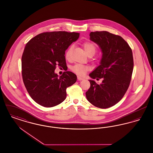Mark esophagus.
<instances>
[{
  "instance_id": "1",
  "label": "esophagus",
  "mask_w": 153,
  "mask_h": 153,
  "mask_svg": "<svg viewBox=\"0 0 153 153\" xmlns=\"http://www.w3.org/2000/svg\"><path fill=\"white\" fill-rule=\"evenodd\" d=\"M77 79L78 80H79V81H81V80H84V79L83 78H82V77H81L80 76H77Z\"/></svg>"
}]
</instances>
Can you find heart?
<instances>
[{
  "instance_id": "obj_1",
  "label": "heart",
  "mask_w": 153,
  "mask_h": 153,
  "mask_svg": "<svg viewBox=\"0 0 153 153\" xmlns=\"http://www.w3.org/2000/svg\"><path fill=\"white\" fill-rule=\"evenodd\" d=\"M82 46L87 54L88 56H94L96 52L97 48L95 44L89 41L84 42L82 44ZM73 46H70L65 53V58L66 59L69 60L71 57V54L72 51ZM72 71L74 73L79 75V76H84L88 70V67L87 66L80 65V64H76L75 65L73 66L71 68Z\"/></svg>"
}]
</instances>
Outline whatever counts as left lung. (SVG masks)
<instances>
[{
	"mask_svg": "<svg viewBox=\"0 0 153 153\" xmlns=\"http://www.w3.org/2000/svg\"><path fill=\"white\" fill-rule=\"evenodd\" d=\"M89 36L102 53L100 65L89 76L103 80L100 84L89 80L91 87L85 93L86 97L95 107L107 108L119 102L128 88L134 68L132 52L122 36L108 31L91 32Z\"/></svg>",
	"mask_w": 153,
	"mask_h": 153,
	"instance_id": "8db88e82",
	"label": "left lung"
}]
</instances>
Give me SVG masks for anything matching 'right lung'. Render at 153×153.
<instances>
[{"instance_id": "obj_1", "label": "right lung", "mask_w": 153, "mask_h": 153, "mask_svg": "<svg viewBox=\"0 0 153 153\" xmlns=\"http://www.w3.org/2000/svg\"><path fill=\"white\" fill-rule=\"evenodd\" d=\"M78 33L45 32L26 45L22 57V79L29 94L38 104L52 107L64 102L66 88L77 76L69 71L61 76L54 73L56 66H65V51L79 37Z\"/></svg>"}]
</instances>
